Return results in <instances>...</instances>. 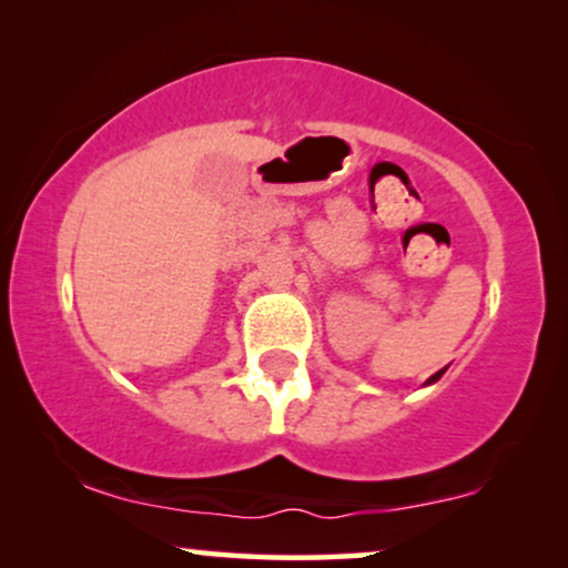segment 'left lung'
Wrapping results in <instances>:
<instances>
[{
	"label": "left lung",
	"instance_id": "8db88e82",
	"mask_svg": "<svg viewBox=\"0 0 568 568\" xmlns=\"http://www.w3.org/2000/svg\"><path fill=\"white\" fill-rule=\"evenodd\" d=\"M445 372H447V367H445V369H439V372H434V375H432L429 379H426V383H424V385H434V383H437V379H439L442 375H445Z\"/></svg>",
	"mask_w": 568,
	"mask_h": 568
}]
</instances>
